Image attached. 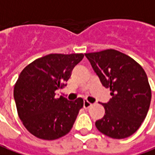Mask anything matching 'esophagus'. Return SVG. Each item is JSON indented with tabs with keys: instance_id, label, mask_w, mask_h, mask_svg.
<instances>
[{
	"instance_id": "34e87169",
	"label": "esophagus",
	"mask_w": 155,
	"mask_h": 155,
	"mask_svg": "<svg viewBox=\"0 0 155 155\" xmlns=\"http://www.w3.org/2000/svg\"><path fill=\"white\" fill-rule=\"evenodd\" d=\"M91 105H92V104H91L89 101L86 100V99L84 100V103H83V106H84V108H86V109H87V108H89Z\"/></svg>"
}]
</instances>
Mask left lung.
<instances>
[{"label":"left lung","instance_id":"1","mask_svg":"<svg viewBox=\"0 0 155 155\" xmlns=\"http://www.w3.org/2000/svg\"><path fill=\"white\" fill-rule=\"evenodd\" d=\"M85 56L112 96L102 104L105 114L96 121V128L114 139L130 136L144 121L151 102V88L144 69L130 56L112 49Z\"/></svg>","mask_w":155,"mask_h":155}]
</instances>
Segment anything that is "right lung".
I'll use <instances>...</instances> for the list:
<instances>
[{"label":"right lung","mask_w":155,"mask_h":155,"mask_svg":"<svg viewBox=\"0 0 155 155\" xmlns=\"http://www.w3.org/2000/svg\"><path fill=\"white\" fill-rule=\"evenodd\" d=\"M83 57V54H50L33 61L20 73L14 98L20 120L34 136L56 140L71 130L83 99H57L55 92L66 86L73 68Z\"/></svg>","instance_id":"add662e5"}]
</instances>
